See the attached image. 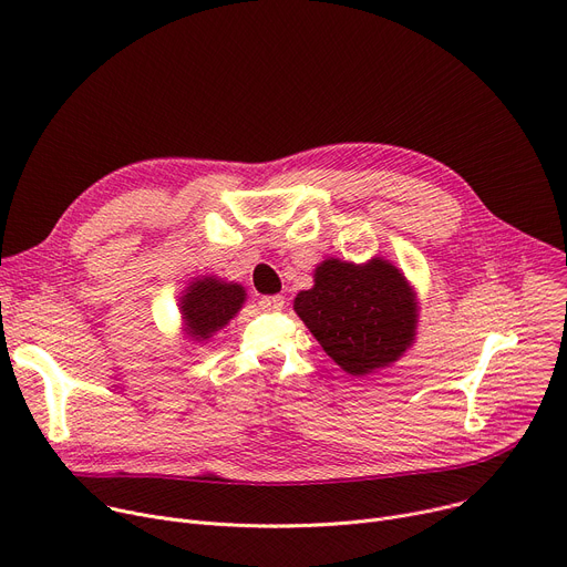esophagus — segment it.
Wrapping results in <instances>:
<instances>
[{
    "label": "esophagus",
    "instance_id": "1",
    "mask_svg": "<svg viewBox=\"0 0 567 567\" xmlns=\"http://www.w3.org/2000/svg\"><path fill=\"white\" fill-rule=\"evenodd\" d=\"M282 307H285V298L280 293L260 298V310H265V312H280Z\"/></svg>",
    "mask_w": 567,
    "mask_h": 567
}]
</instances>
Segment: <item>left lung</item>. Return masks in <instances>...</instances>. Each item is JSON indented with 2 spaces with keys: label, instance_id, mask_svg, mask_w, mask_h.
Instances as JSON below:
<instances>
[{
  "label": "left lung",
  "instance_id": "1",
  "mask_svg": "<svg viewBox=\"0 0 567 567\" xmlns=\"http://www.w3.org/2000/svg\"><path fill=\"white\" fill-rule=\"evenodd\" d=\"M293 310L323 350L350 375L393 364L416 334V296L384 260L364 267L326 260L315 287L300 291Z\"/></svg>",
  "mask_w": 567,
  "mask_h": 567
}]
</instances>
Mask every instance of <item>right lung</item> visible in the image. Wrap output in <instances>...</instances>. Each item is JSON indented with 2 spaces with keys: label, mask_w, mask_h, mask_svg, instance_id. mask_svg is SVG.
I'll return each instance as SVG.
<instances>
[{
  "label": "right lung",
  "mask_w": 567,
  "mask_h": 567,
  "mask_svg": "<svg viewBox=\"0 0 567 567\" xmlns=\"http://www.w3.org/2000/svg\"><path fill=\"white\" fill-rule=\"evenodd\" d=\"M244 298V287L233 282H219L215 278L192 282L181 298V312L189 337L196 341L210 339L239 312Z\"/></svg>",
  "instance_id": "add662e5"
}]
</instances>
